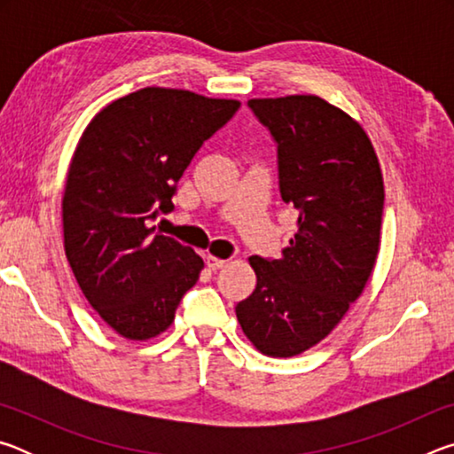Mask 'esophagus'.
Returning <instances> with one entry per match:
<instances>
[{
    "label": "esophagus",
    "instance_id": "esophagus-1",
    "mask_svg": "<svg viewBox=\"0 0 454 454\" xmlns=\"http://www.w3.org/2000/svg\"><path fill=\"white\" fill-rule=\"evenodd\" d=\"M228 264V260L224 258H218V256H206V266L210 268V270H220V268H224Z\"/></svg>",
    "mask_w": 454,
    "mask_h": 454
}]
</instances>
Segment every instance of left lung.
<instances>
[{
  "label": "left lung",
  "instance_id": "obj_1",
  "mask_svg": "<svg viewBox=\"0 0 454 454\" xmlns=\"http://www.w3.org/2000/svg\"><path fill=\"white\" fill-rule=\"evenodd\" d=\"M278 150L280 196L298 210L280 258L250 256L256 288L236 304L266 356L312 348L363 294L379 256L384 184L366 132L318 96L250 99Z\"/></svg>",
  "mask_w": 454,
  "mask_h": 454
}]
</instances>
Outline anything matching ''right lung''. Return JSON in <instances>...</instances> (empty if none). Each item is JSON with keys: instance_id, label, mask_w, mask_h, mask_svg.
I'll return each mask as SVG.
<instances>
[{"instance_id": "1", "label": "right lung", "mask_w": 454, "mask_h": 454, "mask_svg": "<svg viewBox=\"0 0 454 454\" xmlns=\"http://www.w3.org/2000/svg\"><path fill=\"white\" fill-rule=\"evenodd\" d=\"M240 107L188 90L144 88L99 110L75 145L61 220L67 262L99 318L128 340L174 322L204 260L150 226L176 184Z\"/></svg>"}]
</instances>
